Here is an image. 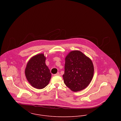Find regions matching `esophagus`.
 <instances>
[{
    "instance_id": "34e87169",
    "label": "esophagus",
    "mask_w": 121,
    "mask_h": 121,
    "mask_svg": "<svg viewBox=\"0 0 121 121\" xmlns=\"http://www.w3.org/2000/svg\"><path fill=\"white\" fill-rule=\"evenodd\" d=\"M59 75H60V74L59 72H58L57 73L54 74V76H59Z\"/></svg>"
}]
</instances>
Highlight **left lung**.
Instances as JSON below:
<instances>
[{"instance_id":"1","label":"left lung","mask_w":121,"mask_h":121,"mask_svg":"<svg viewBox=\"0 0 121 121\" xmlns=\"http://www.w3.org/2000/svg\"><path fill=\"white\" fill-rule=\"evenodd\" d=\"M94 72L92 60L82 52L73 51L66 57L63 77L64 83L72 91H79L88 86Z\"/></svg>"}]
</instances>
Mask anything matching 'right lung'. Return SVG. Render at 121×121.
<instances>
[{
	"label": "right lung",
	"mask_w": 121,
	"mask_h": 121,
	"mask_svg": "<svg viewBox=\"0 0 121 121\" xmlns=\"http://www.w3.org/2000/svg\"><path fill=\"white\" fill-rule=\"evenodd\" d=\"M46 57L43 53L32 57L25 69L26 77L32 86L42 89L47 86L51 79V73L46 65Z\"/></svg>",
	"instance_id": "obj_1"
}]
</instances>
